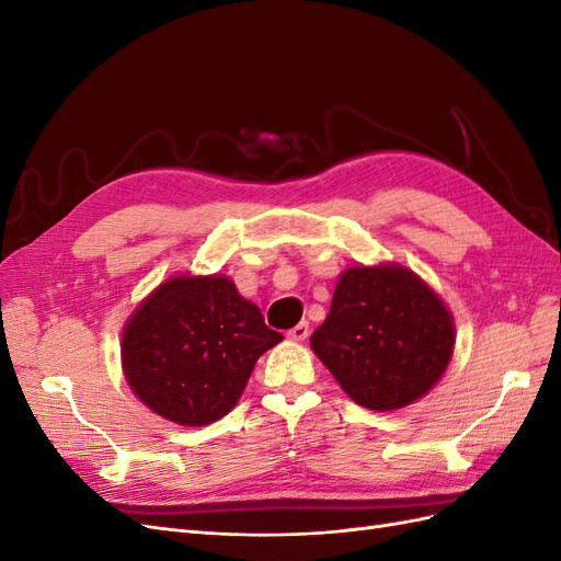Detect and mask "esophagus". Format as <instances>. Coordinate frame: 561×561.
I'll return each instance as SVG.
<instances>
[{
    "label": "esophagus",
    "mask_w": 561,
    "mask_h": 561,
    "mask_svg": "<svg viewBox=\"0 0 561 561\" xmlns=\"http://www.w3.org/2000/svg\"><path fill=\"white\" fill-rule=\"evenodd\" d=\"M287 336H290L293 342H304V339L309 336V322H299V325L287 332Z\"/></svg>",
    "instance_id": "34e87169"
}]
</instances>
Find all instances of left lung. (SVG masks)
<instances>
[{"label":"left lung","instance_id":"1","mask_svg":"<svg viewBox=\"0 0 561 561\" xmlns=\"http://www.w3.org/2000/svg\"><path fill=\"white\" fill-rule=\"evenodd\" d=\"M456 344L454 318L433 287L402 264H355L339 276L311 348L344 393L393 412L443 379Z\"/></svg>","mask_w":561,"mask_h":561}]
</instances>
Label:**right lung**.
<instances>
[{
    "label": "right lung",
    "instance_id": "1",
    "mask_svg": "<svg viewBox=\"0 0 561 561\" xmlns=\"http://www.w3.org/2000/svg\"><path fill=\"white\" fill-rule=\"evenodd\" d=\"M283 334L229 276H171L140 301L122 332V367L151 412L208 426L233 410L254 363Z\"/></svg>",
    "mask_w": 561,
    "mask_h": 561
}]
</instances>
